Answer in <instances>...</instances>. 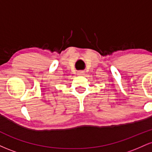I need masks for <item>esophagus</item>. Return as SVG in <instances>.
<instances>
[{"mask_svg":"<svg viewBox=\"0 0 152 152\" xmlns=\"http://www.w3.org/2000/svg\"><path fill=\"white\" fill-rule=\"evenodd\" d=\"M77 73H78V76H84V75H85V71H83V70L78 71Z\"/></svg>","mask_w":152,"mask_h":152,"instance_id":"34e87169","label":"esophagus"}]
</instances>
